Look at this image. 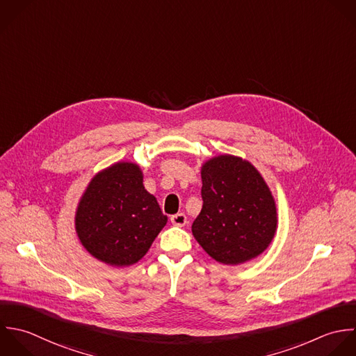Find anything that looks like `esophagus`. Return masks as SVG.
<instances>
[{"label":"esophagus","instance_id":"1","mask_svg":"<svg viewBox=\"0 0 356 356\" xmlns=\"http://www.w3.org/2000/svg\"><path fill=\"white\" fill-rule=\"evenodd\" d=\"M170 222L175 226H184L187 223V218H186L184 213H176V215L170 216Z\"/></svg>","mask_w":356,"mask_h":356}]
</instances>
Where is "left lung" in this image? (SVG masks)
I'll return each mask as SVG.
<instances>
[{"label":"left lung","mask_w":356,"mask_h":356,"mask_svg":"<svg viewBox=\"0 0 356 356\" xmlns=\"http://www.w3.org/2000/svg\"><path fill=\"white\" fill-rule=\"evenodd\" d=\"M202 209L193 234L215 261L238 265L262 254L273 240L277 218L259 172L233 155L208 161L201 170Z\"/></svg>","instance_id":"obj_1"}]
</instances>
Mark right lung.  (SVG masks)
<instances>
[{"label": "right lung", "mask_w": 356, "mask_h": 356, "mask_svg": "<svg viewBox=\"0 0 356 356\" xmlns=\"http://www.w3.org/2000/svg\"><path fill=\"white\" fill-rule=\"evenodd\" d=\"M168 216L143 186L134 163L119 162L88 184L76 212V232L84 248L112 266L138 262L163 229Z\"/></svg>", "instance_id": "obj_1"}]
</instances>
